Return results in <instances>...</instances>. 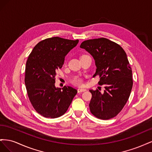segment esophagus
<instances>
[{"mask_svg":"<svg viewBox=\"0 0 152 152\" xmlns=\"http://www.w3.org/2000/svg\"><path fill=\"white\" fill-rule=\"evenodd\" d=\"M86 91V89H78V90H77L78 93H82V92H84V91Z\"/></svg>","mask_w":152,"mask_h":152,"instance_id":"1","label":"esophagus"}]
</instances>
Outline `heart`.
Returning a JSON list of instances; mask_svg holds the SVG:
<instances>
[{"label": "heart", "mask_w": 152, "mask_h": 152, "mask_svg": "<svg viewBox=\"0 0 152 152\" xmlns=\"http://www.w3.org/2000/svg\"><path fill=\"white\" fill-rule=\"evenodd\" d=\"M73 82L77 86H81L82 84V80L80 78H75L73 80Z\"/></svg>", "instance_id": "1"}]
</instances>
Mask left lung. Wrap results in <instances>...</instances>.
<instances>
[{
  "label": "left lung",
  "instance_id": "left-lung-1",
  "mask_svg": "<svg viewBox=\"0 0 152 152\" xmlns=\"http://www.w3.org/2000/svg\"><path fill=\"white\" fill-rule=\"evenodd\" d=\"M80 48L87 50L95 61L98 84L104 85L103 93L89 90L91 113L100 119L108 120L118 114L129 98L132 87V70L127 54L121 45L105 38L84 41Z\"/></svg>",
  "mask_w": 152,
  "mask_h": 152
}]
</instances>
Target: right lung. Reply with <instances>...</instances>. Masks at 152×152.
I'll list each match as a JSON object with an SVG mask.
<instances>
[{
    "label": "right lung",
    "instance_id": "obj_1",
    "mask_svg": "<svg viewBox=\"0 0 152 152\" xmlns=\"http://www.w3.org/2000/svg\"><path fill=\"white\" fill-rule=\"evenodd\" d=\"M79 43L54 37L40 41L30 54L26 63L25 83L29 99L37 112L54 118L67 111L77 89L55 86V77L62 68L66 54Z\"/></svg>",
    "mask_w": 152,
    "mask_h": 152
}]
</instances>
